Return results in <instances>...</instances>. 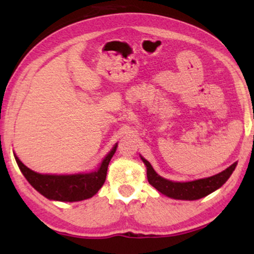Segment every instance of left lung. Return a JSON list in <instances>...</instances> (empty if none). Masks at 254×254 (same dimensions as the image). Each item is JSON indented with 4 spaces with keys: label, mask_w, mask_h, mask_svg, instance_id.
<instances>
[{
    "label": "left lung",
    "mask_w": 254,
    "mask_h": 254,
    "mask_svg": "<svg viewBox=\"0 0 254 254\" xmlns=\"http://www.w3.org/2000/svg\"><path fill=\"white\" fill-rule=\"evenodd\" d=\"M141 158L145 166H147V177L149 184L164 195L178 200H197L213 193L214 190L220 189L227 182L231 173L234 172L236 165H237V163H234L228 169H225L224 171L217 173L215 176L208 177V178L197 179L187 183H175L158 176L155 172V170L152 169L150 163L143 157Z\"/></svg>",
    "instance_id": "left-lung-1"
}]
</instances>
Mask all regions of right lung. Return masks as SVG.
<instances>
[{"label":"right lung","mask_w":254,"mask_h":254,"mask_svg":"<svg viewBox=\"0 0 254 254\" xmlns=\"http://www.w3.org/2000/svg\"><path fill=\"white\" fill-rule=\"evenodd\" d=\"M117 147V144L114 145L110 154L104 158L97 171L84 173V175H40V173H37L26 168L16 155L15 158L20 171H22L27 182L40 194H43L44 196H46L50 200L72 202V201L89 199V197L93 196L98 192L100 187L105 183L109 163L111 158L113 157Z\"/></svg>","instance_id":"right-lung-1"}]
</instances>
